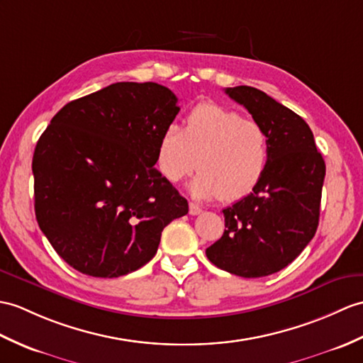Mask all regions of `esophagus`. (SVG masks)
I'll return each mask as SVG.
<instances>
[{"label": "esophagus", "mask_w": 363, "mask_h": 363, "mask_svg": "<svg viewBox=\"0 0 363 363\" xmlns=\"http://www.w3.org/2000/svg\"><path fill=\"white\" fill-rule=\"evenodd\" d=\"M189 212H190V215L196 216V215H199L202 212V208L198 204H195V202H190V204H189Z\"/></svg>", "instance_id": "obj_1"}]
</instances>
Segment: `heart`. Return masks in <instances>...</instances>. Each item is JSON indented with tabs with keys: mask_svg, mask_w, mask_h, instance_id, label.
I'll use <instances>...</instances> for the list:
<instances>
[{
	"mask_svg": "<svg viewBox=\"0 0 363 363\" xmlns=\"http://www.w3.org/2000/svg\"><path fill=\"white\" fill-rule=\"evenodd\" d=\"M269 162V138L254 119L216 104H201L181 130L170 123L157 142L156 164L173 184L198 168L189 190L196 199L237 201L257 187Z\"/></svg>",
	"mask_w": 363,
	"mask_h": 363,
	"instance_id": "obj_1",
	"label": "heart"
}]
</instances>
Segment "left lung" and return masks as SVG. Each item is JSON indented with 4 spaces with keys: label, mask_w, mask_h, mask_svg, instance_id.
<instances>
[{
    "label": "left lung",
    "mask_w": 363,
    "mask_h": 363,
    "mask_svg": "<svg viewBox=\"0 0 363 363\" xmlns=\"http://www.w3.org/2000/svg\"><path fill=\"white\" fill-rule=\"evenodd\" d=\"M225 94L264 126L269 162L252 193L223 210L224 233L206 255L225 272L259 278L291 264L313 240L326 167L298 114L252 86Z\"/></svg>",
    "instance_id": "obj_1"
}]
</instances>
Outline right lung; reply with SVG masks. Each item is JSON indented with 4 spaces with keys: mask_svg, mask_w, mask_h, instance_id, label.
Returning a JSON list of instances; mask_svg holds the SVG:
<instances>
[{
    "mask_svg": "<svg viewBox=\"0 0 363 363\" xmlns=\"http://www.w3.org/2000/svg\"><path fill=\"white\" fill-rule=\"evenodd\" d=\"M179 113L153 82H119L66 104L32 159L35 216L75 271L116 278L156 255L189 202L155 168L157 142Z\"/></svg>",
    "mask_w": 363,
    "mask_h": 363,
    "instance_id": "obj_1",
    "label": "right lung"
}]
</instances>
